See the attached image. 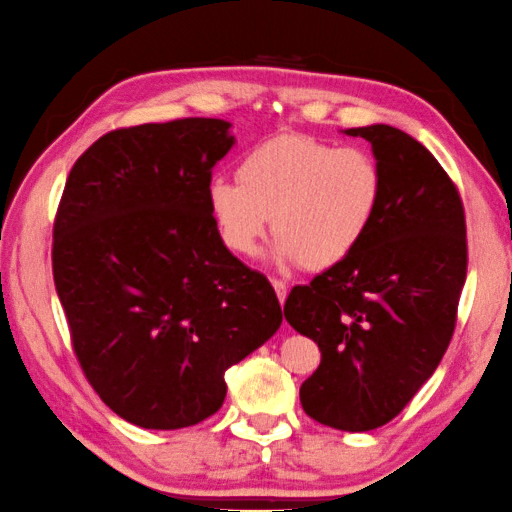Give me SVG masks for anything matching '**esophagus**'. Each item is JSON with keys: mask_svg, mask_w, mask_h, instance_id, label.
Returning a JSON list of instances; mask_svg holds the SVG:
<instances>
[{"mask_svg": "<svg viewBox=\"0 0 512 512\" xmlns=\"http://www.w3.org/2000/svg\"><path fill=\"white\" fill-rule=\"evenodd\" d=\"M272 286H274L276 297H279L281 306H283V301H286V297H288V286H286V281H281V279H272Z\"/></svg>", "mask_w": 512, "mask_h": 512, "instance_id": "esophagus-1", "label": "esophagus"}]
</instances>
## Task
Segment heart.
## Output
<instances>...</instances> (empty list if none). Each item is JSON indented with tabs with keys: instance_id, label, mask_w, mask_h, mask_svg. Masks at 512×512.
<instances>
[{
	"instance_id": "heart-1",
	"label": "heart",
	"mask_w": 512,
	"mask_h": 512,
	"mask_svg": "<svg viewBox=\"0 0 512 512\" xmlns=\"http://www.w3.org/2000/svg\"><path fill=\"white\" fill-rule=\"evenodd\" d=\"M206 199L233 254L254 256L272 217L276 263L326 270L354 254L370 233L383 174L365 149L288 133L249 149L238 163V181H208Z\"/></svg>"
}]
</instances>
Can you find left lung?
I'll return each instance as SVG.
<instances>
[{
	"label": "left lung",
	"mask_w": 512,
	"mask_h": 512,
	"mask_svg": "<svg viewBox=\"0 0 512 512\" xmlns=\"http://www.w3.org/2000/svg\"><path fill=\"white\" fill-rule=\"evenodd\" d=\"M345 133L372 145L381 208L354 254L292 288L283 313L322 351L299 388L306 415L363 433L397 417L445 356L467 242L458 190L422 142L390 124Z\"/></svg>",
	"instance_id": "left-lung-1"
}]
</instances>
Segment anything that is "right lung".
<instances>
[{
  "label": "right lung",
  "instance_id": "obj_1",
  "mask_svg": "<svg viewBox=\"0 0 512 512\" xmlns=\"http://www.w3.org/2000/svg\"><path fill=\"white\" fill-rule=\"evenodd\" d=\"M231 122L186 117L99 138L74 163L54 224V283L104 404L142 429L204 422L224 372L283 317L274 288L220 238L206 188Z\"/></svg>",
  "mask_w": 512,
  "mask_h": 512
}]
</instances>
